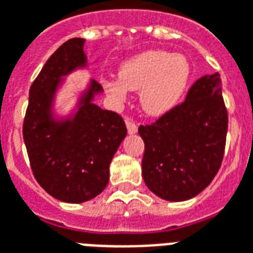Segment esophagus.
<instances>
[{
    "instance_id": "1",
    "label": "esophagus",
    "mask_w": 253,
    "mask_h": 253,
    "mask_svg": "<svg viewBox=\"0 0 253 253\" xmlns=\"http://www.w3.org/2000/svg\"><path fill=\"white\" fill-rule=\"evenodd\" d=\"M126 129L129 134H134L137 132V125L133 121H126Z\"/></svg>"
}]
</instances>
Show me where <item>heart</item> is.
Instances as JSON below:
<instances>
[{"label": "heart", "mask_w": 253, "mask_h": 253, "mask_svg": "<svg viewBox=\"0 0 253 253\" xmlns=\"http://www.w3.org/2000/svg\"><path fill=\"white\" fill-rule=\"evenodd\" d=\"M187 58L164 50H149L123 62L119 79L104 78L107 95L119 104L128 91H140L141 108L149 116H162L179 103L189 84Z\"/></svg>", "instance_id": "b5f03b06"}]
</instances>
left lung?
Here are the masks:
<instances>
[{
    "label": "left lung",
    "mask_w": 253,
    "mask_h": 253,
    "mask_svg": "<svg viewBox=\"0 0 253 253\" xmlns=\"http://www.w3.org/2000/svg\"><path fill=\"white\" fill-rule=\"evenodd\" d=\"M228 116L218 72L202 76L185 101L152 125H141L142 178L165 201L181 202L203 191L218 173Z\"/></svg>",
    "instance_id": "obj_1"
}]
</instances>
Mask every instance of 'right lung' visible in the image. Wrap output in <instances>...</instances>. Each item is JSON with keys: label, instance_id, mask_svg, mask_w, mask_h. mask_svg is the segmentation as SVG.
I'll return each mask as SVG.
<instances>
[{"label": "right lung", "instance_id": "add662e5", "mask_svg": "<svg viewBox=\"0 0 253 253\" xmlns=\"http://www.w3.org/2000/svg\"><path fill=\"white\" fill-rule=\"evenodd\" d=\"M84 42L70 39L48 58L31 84L23 121V140L35 179L66 203L87 202L107 187L111 161L126 136L123 117L93 103L103 92L95 79L82 91L70 115L54 112L66 76L87 67Z\"/></svg>", "mask_w": 253, "mask_h": 253}]
</instances>
